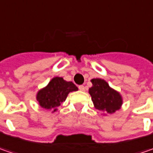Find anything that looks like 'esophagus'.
Segmentation results:
<instances>
[{
    "label": "esophagus",
    "mask_w": 153,
    "mask_h": 153,
    "mask_svg": "<svg viewBox=\"0 0 153 153\" xmlns=\"http://www.w3.org/2000/svg\"><path fill=\"white\" fill-rule=\"evenodd\" d=\"M78 88H79L81 91H85V87L83 85H80L79 87H78Z\"/></svg>",
    "instance_id": "34e87169"
}]
</instances>
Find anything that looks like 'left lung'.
<instances>
[{
  "label": "left lung",
  "instance_id": "obj_1",
  "mask_svg": "<svg viewBox=\"0 0 153 153\" xmlns=\"http://www.w3.org/2000/svg\"><path fill=\"white\" fill-rule=\"evenodd\" d=\"M93 86L89 88L94 107L105 113L112 114L121 108L123 99L120 94L111 88L103 79H92Z\"/></svg>",
  "mask_w": 153,
  "mask_h": 153
}]
</instances>
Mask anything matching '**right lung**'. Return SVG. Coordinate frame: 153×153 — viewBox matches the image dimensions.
Listing matches in <instances>:
<instances>
[{
    "mask_svg": "<svg viewBox=\"0 0 153 153\" xmlns=\"http://www.w3.org/2000/svg\"><path fill=\"white\" fill-rule=\"evenodd\" d=\"M77 87L72 82H66L62 77L56 76L47 87L37 93L36 100L42 108L56 111L58 106L65 100L70 92L77 91Z\"/></svg>",
    "mask_w": 153,
    "mask_h": 153,
    "instance_id": "add662e5",
    "label": "right lung"
}]
</instances>
